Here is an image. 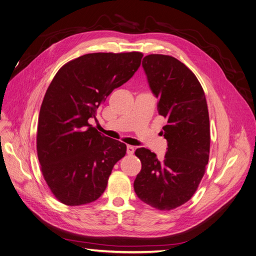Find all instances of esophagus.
Wrapping results in <instances>:
<instances>
[{"instance_id":"esophagus-1","label":"esophagus","mask_w":256,"mask_h":256,"mask_svg":"<svg viewBox=\"0 0 256 256\" xmlns=\"http://www.w3.org/2000/svg\"><path fill=\"white\" fill-rule=\"evenodd\" d=\"M134 152H135V148H134L133 146H128V148H126V153H128V155H133Z\"/></svg>"}]
</instances>
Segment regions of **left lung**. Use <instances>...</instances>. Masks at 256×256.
<instances>
[{
    "label": "left lung",
    "instance_id": "left-lung-1",
    "mask_svg": "<svg viewBox=\"0 0 256 256\" xmlns=\"http://www.w3.org/2000/svg\"><path fill=\"white\" fill-rule=\"evenodd\" d=\"M158 112L166 119L164 159L137 148L141 171L134 182L140 200L168 211L186 204L204 177L210 154V120L204 90L196 76L174 56L148 54L142 60Z\"/></svg>",
    "mask_w": 256,
    "mask_h": 256
}]
</instances>
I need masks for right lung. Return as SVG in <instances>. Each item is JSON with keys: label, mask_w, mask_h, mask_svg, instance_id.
Segmentation results:
<instances>
[{"label": "right lung", "mask_w": 256, "mask_h": 256, "mask_svg": "<svg viewBox=\"0 0 256 256\" xmlns=\"http://www.w3.org/2000/svg\"><path fill=\"white\" fill-rule=\"evenodd\" d=\"M144 54L94 52L63 65L40 108L36 152L45 182L66 206L97 200L126 146L92 128L90 118L108 94L128 82Z\"/></svg>", "instance_id": "1"}]
</instances>
